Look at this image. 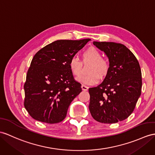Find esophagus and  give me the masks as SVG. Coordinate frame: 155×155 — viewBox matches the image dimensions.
<instances>
[{
  "mask_svg": "<svg viewBox=\"0 0 155 155\" xmlns=\"http://www.w3.org/2000/svg\"><path fill=\"white\" fill-rule=\"evenodd\" d=\"M81 89H82L83 91H87L88 90V87L85 85H81Z\"/></svg>",
  "mask_w": 155,
  "mask_h": 155,
  "instance_id": "34e87169",
  "label": "esophagus"
}]
</instances>
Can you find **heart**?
Instances as JSON below:
<instances>
[{
	"mask_svg": "<svg viewBox=\"0 0 155 155\" xmlns=\"http://www.w3.org/2000/svg\"><path fill=\"white\" fill-rule=\"evenodd\" d=\"M83 59L91 60L92 63L88 68V74L83 75L79 81L87 85L95 84L99 78H103L107 75L109 70V63L107 60L101 57V52L94 47L87 48L83 52ZM70 70L75 76H80L82 73V62L76 56H72L68 62ZM100 76L99 77V75Z\"/></svg>",
	"mask_w": 155,
	"mask_h": 155,
	"instance_id": "1",
	"label": "heart"
}]
</instances>
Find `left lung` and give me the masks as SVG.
<instances>
[{
	"instance_id": "obj_1",
	"label": "left lung",
	"mask_w": 155,
	"mask_h": 155,
	"mask_svg": "<svg viewBox=\"0 0 155 155\" xmlns=\"http://www.w3.org/2000/svg\"><path fill=\"white\" fill-rule=\"evenodd\" d=\"M93 45L104 51L109 70L103 81L89 89V108L96 121L114 124L128 118L141 95L142 78L138 60L125 45L114 42Z\"/></svg>"
}]
</instances>
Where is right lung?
<instances>
[{"instance_id":"add662e5","label":"right lung","mask_w":155,"mask_h":155,"mask_svg":"<svg viewBox=\"0 0 155 155\" xmlns=\"http://www.w3.org/2000/svg\"><path fill=\"white\" fill-rule=\"evenodd\" d=\"M90 40H57L33 56L24 84V107L33 119L56 124L66 118L71 101L82 91L69 60Z\"/></svg>"}]
</instances>
